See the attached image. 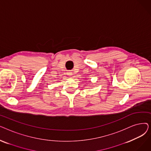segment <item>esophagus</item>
Here are the masks:
<instances>
[{
  "instance_id": "1",
  "label": "esophagus",
  "mask_w": 151,
  "mask_h": 151,
  "mask_svg": "<svg viewBox=\"0 0 151 151\" xmlns=\"http://www.w3.org/2000/svg\"><path fill=\"white\" fill-rule=\"evenodd\" d=\"M68 75H71V73H70V72H68Z\"/></svg>"
}]
</instances>
